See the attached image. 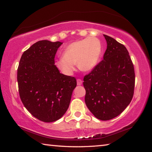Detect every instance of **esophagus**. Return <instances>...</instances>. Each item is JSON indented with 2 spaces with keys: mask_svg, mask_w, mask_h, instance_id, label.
Masks as SVG:
<instances>
[{
  "mask_svg": "<svg viewBox=\"0 0 152 152\" xmlns=\"http://www.w3.org/2000/svg\"><path fill=\"white\" fill-rule=\"evenodd\" d=\"M82 84V80L81 79H77V84L78 85H81Z\"/></svg>",
  "mask_w": 152,
  "mask_h": 152,
  "instance_id": "1",
  "label": "esophagus"
}]
</instances>
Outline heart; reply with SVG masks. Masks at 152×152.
I'll return each mask as SVG.
<instances>
[{"label": "heart", "mask_w": 152, "mask_h": 152, "mask_svg": "<svg viewBox=\"0 0 152 152\" xmlns=\"http://www.w3.org/2000/svg\"><path fill=\"white\" fill-rule=\"evenodd\" d=\"M101 52V43L96 38L88 37L76 41L66 46L62 58L56 61V66L66 75L73 73L76 64L82 71L91 70L97 64Z\"/></svg>", "instance_id": "obj_1"}]
</instances>
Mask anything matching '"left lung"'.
Segmentation results:
<instances>
[{
	"mask_svg": "<svg viewBox=\"0 0 152 152\" xmlns=\"http://www.w3.org/2000/svg\"><path fill=\"white\" fill-rule=\"evenodd\" d=\"M103 60L84 77L85 103L95 117L107 121L119 115L132 101L135 70L124 45L106 35Z\"/></svg>",
	"mask_w": 152,
	"mask_h": 152,
	"instance_id": "1",
	"label": "left lung"
}]
</instances>
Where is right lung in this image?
Returning <instances> with one entry per match:
<instances>
[{
    "mask_svg": "<svg viewBox=\"0 0 152 152\" xmlns=\"http://www.w3.org/2000/svg\"><path fill=\"white\" fill-rule=\"evenodd\" d=\"M62 42L42 40L25 51L17 69L20 100L33 117L53 122L65 114L77 85L74 77L60 73L55 56Z\"/></svg>",
    "mask_w": 152,
    "mask_h": 152,
    "instance_id": "right-lung-1",
    "label": "right lung"
}]
</instances>
